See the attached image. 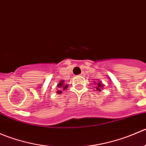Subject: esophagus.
<instances>
[{"label": "esophagus", "instance_id": "obj_1", "mask_svg": "<svg viewBox=\"0 0 146 146\" xmlns=\"http://www.w3.org/2000/svg\"><path fill=\"white\" fill-rule=\"evenodd\" d=\"M84 74H85V73H82L81 74H80V76H84Z\"/></svg>", "mask_w": 146, "mask_h": 146}]
</instances>
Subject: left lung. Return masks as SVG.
I'll list each match as a JSON object with an SVG mask.
<instances>
[{
    "label": "left lung",
    "mask_w": 146,
    "mask_h": 146,
    "mask_svg": "<svg viewBox=\"0 0 146 146\" xmlns=\"http://www.w3.org/2000/svg\"><path fill=\"white\" fill-rule=\"evenodd\" d=\"M95 90H98V91H99V92H100L101 91V90L103 88H104V84L102 83V82L101 81H100V80H98V82H95Z\"/></svg>",
    "instance_id": "left-lung-1"
}]
</instances>
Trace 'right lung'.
Instances as JSON below:
<instances>
[{
  "label": "right lung",
  "instance_id": "obj_1",
  "mask_svg": "<svg viewBox=\"0 0 146 146\" xmlns=\"http://www.w3.org/2000/svg\"><path fill=\"white\" fill-rule=\"evenodd\" d=\"M57 91L56 93L58 95H61L62 93V91H64L65 90H66L68 87V84H66L65 85L64 83V80H60V82L57 84Z\"/></svg>",
  "mask_w": 146,
  "mask_h": 146
}]
</instances>
